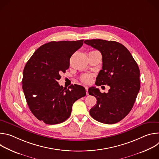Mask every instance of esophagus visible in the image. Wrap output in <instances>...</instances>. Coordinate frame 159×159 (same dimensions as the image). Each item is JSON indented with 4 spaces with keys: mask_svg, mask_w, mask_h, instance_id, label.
<instances>
[{
    "mask_svg": "<svg viewBox=\"0 0 159 159\" xmlns=\"http://www.w3.org/2000/svg\"><path fill=\"white\" fill-rule=\"evenodd\" d=\"M85 89L86 94H87V95H88L89 94V93H88V87L87 86H85Z\"/></svg>",
    "mask_w": 159,
    "mask_h": 159,
    "instance_id": "esophagus-1",
    "label": "esophagus"
}]
</instances>
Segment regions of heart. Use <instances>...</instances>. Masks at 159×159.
I'll return each instance as SVG.
<instances>
[{"mask_svg": "<svg viewBox=\"0 0 159 159\" xmlns=\"http://www.w3.org/2000/svg\"><path fill=\"white\" fill-rule=\"evenodd\" d=\"M93 79V76L90 74H84L83 75H82L81 77V80L86 84L90 83L91 82Z\"/></svg>", "mask_w": 159, "mask_h": 159, "instance_id": "obj_1", "label": "heart"}]
</instances>
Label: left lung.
<instances>
[{"label":"left lung","mask_w":159,"mask_h":159,"mask_svg":"<svg viewBox=\"0 0 159 159\" xmlns=\"http://www.w3.org/2000/svg\"><path fill=\"white\" fill-rule=\"evenodd\" d=\"M84 43L102 54V66L96 81L98 86L107 85V93H101L92 87L88 90L97 104L90 109V115L98 121L115 124L122 120L131 110L140 89V70L128 50L114 41L87 39Z\"/></svg>","instance_id":"obj_1"}]
</instances>
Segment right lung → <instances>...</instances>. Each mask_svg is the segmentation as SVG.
<instances>
[{
  "label": "right lung",
  "instance_id": "right-lung-1",
  "mask_svg": "<svg viewBox=\"0 0 159 159\" xmlns=\"http://www.w3.org/2000/svg\"><path fill=\"white\" fill-rule=\"evenodd\" d=\"M78 41H51L38 48L26 63L22 76V89L29 108L39 121L55 125L66 120L72 106L86 95L79 85L68 89L60 85L61 72L70 66L72 55L83 45Z\"/></svg>",
  "mask_w": 159,
  "mask_h": 159
}]
</instances>
